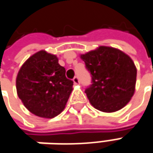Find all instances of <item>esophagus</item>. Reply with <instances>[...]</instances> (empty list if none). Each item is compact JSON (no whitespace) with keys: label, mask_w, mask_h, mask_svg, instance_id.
<instances>
[{"label":"esophagus","mask_w":153,"mask_h":153,"mask_svg":"<svg viewBox=\"0 0 153 153\" xmlns=\"http://www.w3.org/2000/svg\"><path fill=\"white\" fill-rule=\"evenodd\" d=\"M73 81H74V83L75 85H79V78L77 76H75L73 79Z\"/></svg>","instance_id":"obj_1"}]
</instances>
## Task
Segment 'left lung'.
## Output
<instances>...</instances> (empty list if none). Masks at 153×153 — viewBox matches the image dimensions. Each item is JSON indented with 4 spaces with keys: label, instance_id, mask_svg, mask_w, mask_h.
I'll return each instance as SVG.
<instances>
[{
    "label": "left lung",
    "instance_id": "obj_1",
    "mask_svg": "<svg viewBox=\"0 0 153 153\" xmlns=\"http://www.w3.org/2000/svg\"><path fill=\"white\" fill-rule=\"evenodd\" d=\"M80 57L91 74L92 84L85 91L91 104L105 113L124 108L135 88L137 70L132 59L122 51L103 45Z\"/></svg>",
    "mask_w": 153,
    "mask_h": 153
}]
</instances>
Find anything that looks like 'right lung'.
I'll return each mask as SVG.
<instances>
[{"instance_id":"add662e5","label":"right lung","mask_w":153,"mask_h":153,"mask_svg":"<svg viewBox=\"0 0 153 153\" xmlns=\"http://www.w3.org/2000/svg\"><path fill=\"white\" fill-rule=\"evenodd\" d=\"M56 55L40 51L31 56L19 69L16 87L19 97L29 112L51 119L64 109L74 82Z\"/></svg>"}]
</instances>
